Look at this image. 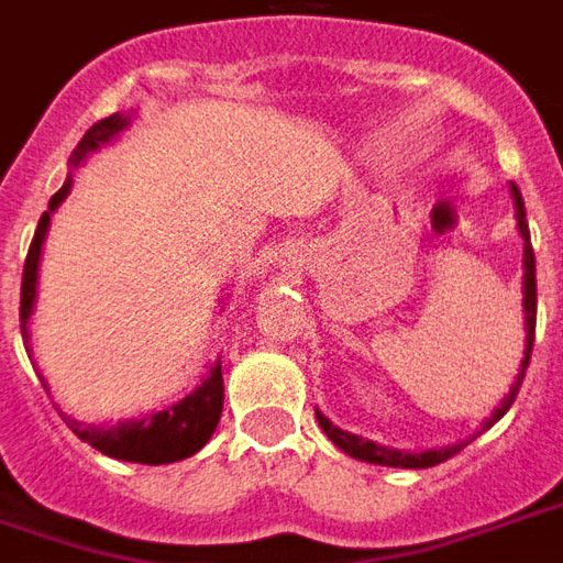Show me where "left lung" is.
I'll use <instances>...</instances> for the list:
<instances>
[{
    "instance_id": "8db88e82",
    "label": "left lung",
    "mask_w": 563,
    "mask_h": 563,
    "mask_svg": "<svg viewBox=\"0 0 563 563\" xmlns=\"http://www.w3.org/2000/svg\"><path fill=\"white\" fill-rule=\"evenodd\" d=\"M512 188V203H515V219H518V234H521V241H525V277H521V308H525V360L518 365V375H515L512 387L509 393L503 396V402L494 408V415L473 432V435H466V439H460L454 445H445V448H427V451H399V448H387V445H377L372 439H363V435H356V432H347L341 430L338 423L322 415L320 408H317V420H320L322 432L335 442L344 454L356 460H365V463H377V466H402V470H427V466H435V463H442V460L454 457L457 451L470 445L473 439H478L482 432L490 430L497 420L512 408L515 396L521 390V380H525V372H528V363H530V350H533V332H537V258H533V246H530V231H528V219H525V200H521V191L518 186H509Z\"/></svg>"
}]
</instances>
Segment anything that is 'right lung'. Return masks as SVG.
I'll return each instance as SVG.
<instances>
[{
	"label": "right lung",
	"mask_w": 563,
	"mask_h": 563,
	"mask_svg": "<svg viewBox=\"0 0 563 563\" xmlns=\"http://www.w3.org/2000/svg\"><path fill=\"white\" fill-rule=\"evenodd\" d=\"M133 118H136L133 109L131 112H115V115L97 121L81 136V143L69 155V176H66V183L51 198L48 210L38 219L35 238L30 243V253H26V262H23L21 283V335L23 347H26L30 356H33V350H30V317H33L35 292H38V262H42V246H45V238H48L51 216L66 200V195L73 191V173L93 152H100L103 145L115 143L118 136L131 128ZM42 384L48 387L45 377H42ZM222 396H225V387H222V356H219L195 390L183 396L179 402L161 408V411H148L143 418L118 420V423H81L73 415H63V418H66L69 430L76 432L81 442L97 448L106 457L161 466V463H176V460L191 457V454H198L200 448L210 442V435L216 432V423L222 418Z\"/></svg>",
	"instance_id": "right-lung-1"
}]
</instances>
